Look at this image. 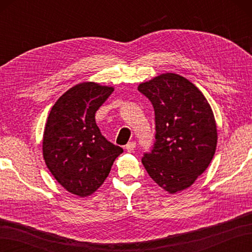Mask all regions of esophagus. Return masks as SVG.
Segmentation results:
<instances>
[{
    "mask_svg": "<svg viewBox=\"0 0 252 252\" xmlns=\"http://www.w3.org/2000/svg\"><path fill=\"white\" fill-rule=\"evenodd\" d=\"M135 146H136V143L135 142H129L126 145V151L127 152V153H132L133 151H134V148H135Z\"/></svg>",
    "mask_w": 252,
    "mask_h": 252,
    "instance_id": "obj_1",
    "label": "esophagus"
}]
</instances>
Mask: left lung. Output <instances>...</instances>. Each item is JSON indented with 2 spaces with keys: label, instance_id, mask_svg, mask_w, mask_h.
<instances>
[{
  "label": "left lung",
  "instance_id": "obj_1",
  "mask_svg": "<svg viewBox=\"0 0 252 252\" xmlns=\"http://www.w3.org/2000/svg\"><path fill=\"white\" fill-rule=\"evenodd\" d=\"M152 101L156 142L142 163L149 176L170 194L189 189L215 156L218 132L205 95L189 80L167 72L138 84Z\"/></svg>",
  "mask_w": 252,
  "mask_h": 252
}]
</instances>
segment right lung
Wrapping results in <instances>:
<instances>
[{
	"label": "right lung",
	"instance_id": "right-lung-1",
	"mask_svg": "<svg viewBox=\"0 0 252 252\" xmlns=\"http://www.w3.org/2000/svg\"><path fill=\"white\" fill-rule=\"evenodd\" d=\"M114 87L93 81L66 91L47 117L42 141L50 172L63 189L79 197L97 190L123 149L100 134L95 112Z\"/></svg>",
	"mask_w": 252,
	"mask_h": 252
}]
</instances>
